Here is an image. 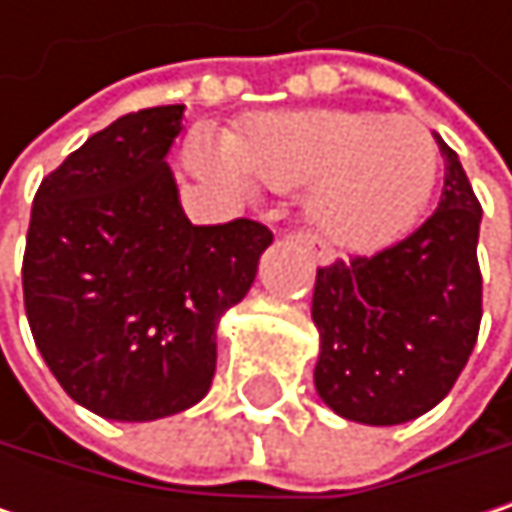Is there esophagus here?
Wrapping results in <instances>:
<instances>
[{"label": "esophagus", "mask_w": 512, "mask_h": 512, "mask_svg": "<svg viewBox=\"0 0 512 512\" xmlns=\"http://www.w3.org/2000/svg\"><path fill=\"white\" fill-rule=\"evenodd\" d=\"M290 240H293L305 255L311 257L314 263H320V266H329V263H332V252H329L320 240H314L311 234H302V231H299V234H293Z\"/></svg>", "instance_id": "1"}]
</instances>
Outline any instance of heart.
Masks as SVG:
<instances>
[{
  "label": "heart",
  "mask_w": 512,
  "mask_h": 512,
  "mask_svg": "<svg viewBox=\"0 0 512 512\" xmlns=\"http://www.w3.org/2000/svg\"><path fill=\"white\" fill-rule=\"evenodd\" d=\"M201 165L228 189L308 186L317 234L341 249L373 252L403 237L424 213L436 177L433 133L409 118L367 109L269 112Z\"/></svg>",
  "instance_id": "heart-1"
}]
</instances>
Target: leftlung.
<instances>
[{
	"label": "left lung",
	"mask_w": 512,
	"mask_h": 512,
	"mask_svg": "<svg viewBox=\"0 0 512 512\" xmlns=\"http://www.w3.org/2000/svg\"><path fill=\"white\" fill-rule=\"evenodd\" d=\"M439 210L403 243L317 269L311 320L320 332L314 385L341 418L406 424L448 397L480 329L483 210L442 136Z\"/></svg>",
	"instance_id": "obj_1"
}]
</instances>
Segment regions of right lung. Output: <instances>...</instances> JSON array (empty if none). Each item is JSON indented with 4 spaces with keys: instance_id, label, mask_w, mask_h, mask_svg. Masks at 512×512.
I'll use <instances>...</instances> for the list:
<instances>
[{
    "instance_id": "1",
    "label": "right lung",
    "mask_w": 512,
    "mask_h": 512,
    "mask_svg": "<svg viewBox=\"0 0 512 512\" xmlns=\"http://www.w3.org/2000/svg\"><path fill=\"white\" fill-rule=\"evenodd\" d=\"M183 103L130 112L44 177L23 299L58 385L109 421L177 415L210 391L216 326L255 284L272 234L192 225L168 154Z\"/></svg>"
}]
</instances>
